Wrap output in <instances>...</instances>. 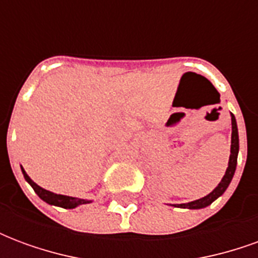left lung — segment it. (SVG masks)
Wrapping results in <instances>:
<instances>
[{
    "mask_svg": "<svg viewBox=\"0 0 258 258\" xmlns=\"http://www.w3.org/2000/svg\"><path fill=\"white\" fill-rule=\"evenodd\" d=\"M231 124H232V134H231V155H229V162H228L227 171L222 177L221 182L217 185L210 194L206 195L205 198H200L194 202L188 203H181V205H173L174 207H181V209H190V210H198V209H205L207 206H210L214 200H217L221 196L227 188L231 184L233 178V174L236 170V163H238V153H239V134L238 125H236V118L231 113Z\"/></svg>",
    "mask_w": 258,
    "mask_h": 258,
    "instance_id": "left-lung-1",
    "label": "left lung"
}]
</instances>
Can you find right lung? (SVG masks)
Listing matches in <instances>:
<instances>
[{"instance_id":"right-lung-1","label":"right lung","mask_w":258,"mask_h":258,"mask_svg":"<svg viewBox=\"0 0 258 258\" xmlns=\"http://www.w3.org/2000/svg\"><path fill=\"white\" fill-rule=\"evenodd\" d=\"M22 168V173H23V177L31 185V188L34 189L38 196H40V199H42L45 203L51 206H58V207H63V209H76L77 206L81 205H88L91 203L92 200L88 199H80V198H73V196H66V195H58V194H53L51 190H47L41 188L40 185H37L33 179L27 175V173L25 171V168L20 166Z\"/></svg>"}]
</instances>
